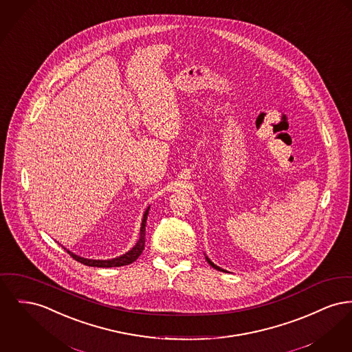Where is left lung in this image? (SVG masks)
Here are the masks:
<instances>
[{"instance_id": "left-lung-1", "label": "left lung", "mask_w": 352, "mask_h": 352, "mask_svg": "<svg viewBox=\"0 0 352 352\" xmlns=\"http://www.w3.org/2000/svg\"><path fill=\"white\" fill-rule=\"evenodd\" d=\"M206 261H207V262H208V263H210V266H212V267H214V269L219 270V271H225V270H222V269H221V267H218V266H215V265H214V263H212V262H211V261H210V259H208V258H207V256H206Z\"/></svg>"}]
</instances>
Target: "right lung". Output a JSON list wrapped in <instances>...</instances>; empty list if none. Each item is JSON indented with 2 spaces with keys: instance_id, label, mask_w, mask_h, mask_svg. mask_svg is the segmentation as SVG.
Instances as JSON below:
<instances>
[{
  "instance_id": "right-lung-1",
  "label": "right lung",
  "mask_w": 352,
  "mask_h": 352,
  "mask_svg": "<svg viewBox=\"0 0 352 352\" xmlns=\"http://www.w3.org/2000/svg\"><path fill=\"white\" fill-rule=\"evenodd\" d=\"M147 214H148V207L144 214V219H142V225H141V232H140V239L137 242V245L134 248H131L129 252H126L122 256H118V258H114V259H109V261H96V259H86L82 256H78L73 252H70L69 250L67 254L76 259L77 262L83 263L86 266H90V267H120V266H126V265H130L133 263L135 259H138V256L142 254L144 248H145V234H146V219H147Z\"/></svg>"
}]
</instances>
